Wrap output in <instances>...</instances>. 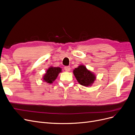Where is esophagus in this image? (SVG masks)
<instances>
[{
  "mask_svg": "<svg viewBox=\"0 0 135 135\" xmlns=\"http://www.w3.org/2000/svg\"><path fill=\"white\" fill-rule=\"evenodd\" d=\"M64 69H65V70L66 71H69L70 70V66H65Z\"/></svg>",
  "mask_w": 135,
  "mask_h": 135,
  "instance_id": "1",
  "label": "esophagus"
}]
</instances>
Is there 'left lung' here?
<instances>
[{"label":"left lung","instance_id":"8db88e82","mask_svg":"<svg viewBox=\"0 0 135 135\" xmlns=\"http://www.w3.org/2000/svg\"><path fill=\"white\" fill-rule=\"evenodd\" d=\"M76 80L81 85L88 86L91 85L95 79V76L83 65H80L73 71Z\"/></svg>","mask_w":135,"mask_h":135}]
</instances>
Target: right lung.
<instances>
[{
    "label": "right lung",
    "mask_w": 135,
    "mask_h": 135,
    "mask_svg": "<svg viewBox=\"0 0 135 135\" xmlns=\"http://www.w3.org/2000/svg\"><path fill=\"white\" fill-rule=\"evenodd\" d=\"M61 71V69L60 68L50 67L44 76V80L48 83H52L56 79L59 74Z\"/></svg>",
    "instance_id": "obj_1"
}]
</instances>
